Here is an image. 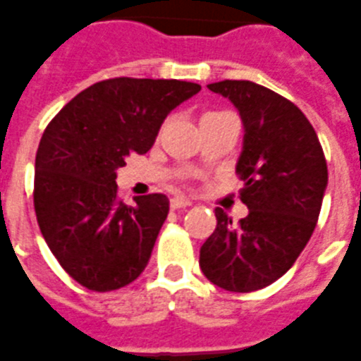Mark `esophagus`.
Segmentation results:
<instances>
[{
  "label": "esophagus",
  "instance_id": "34e87169",
  "mask_svg": "<svg viewBox=\"0 0 361 361\" xmlns=\"http://www.w3.org/2000/svg\"><path fill=\"white\" fill-rule=\"evenodd\" d=\"M188 206H192V202H188V200H184V198L171 200V207H173V209H180V207H188Z\"/></svg>",
  "mask_w": 361,
  "mask_h": 361
}]
</instances>
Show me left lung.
Masks as SVG:
<instances>
[{"label": "left lung", "mask_w": 361, "mask_h": 361, "mask_svg": "<svg viewBox=\"0 0 361 361\" xmlns=\"http://www.w3.org/2000/svg\"><path fill=\"white\" fill-rule=\"evenodd\" d=\"M207 88L240 111L236 175L248 215L233 223L215 209L217 227L200 248V267L225 290L254 292L283 277L306 248L327 188V161L314 126L290 99L250 80Z\"/></svg>", "instance_id": "left-lung-1"}]
</instances>
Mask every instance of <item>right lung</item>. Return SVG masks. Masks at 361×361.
<instances>
[{
    "label": "right lung",
    "instance_id": "right-lung-1",
    "mask_svg": "<svg viewBox=\"0 0 361 361\" xmlns=\"http://www.w3.org/2000/svg\"><path fill=\"white\" fill-rule=\"evenodd\" d=\"M200 84L163 78H109L71 99L42 134L34 212L51 254L78 285L111 292L140 277L167 219L165 194L125 204L117 169L146 154L159 126Z\"/></svg>",
    "mask_w": 361,
    "mask_h": 361
}]
</instances>
